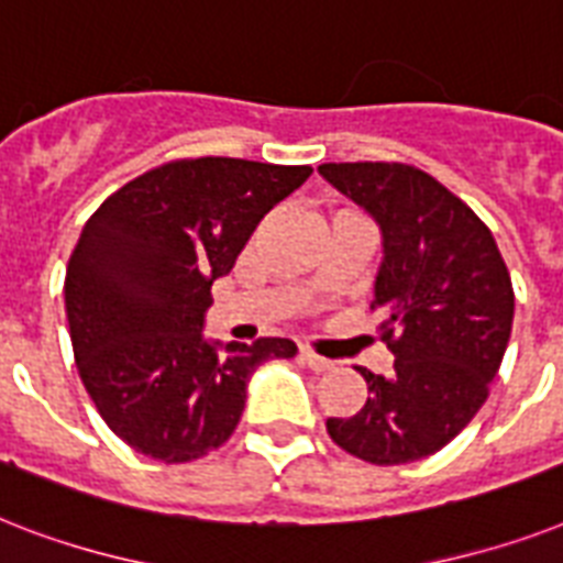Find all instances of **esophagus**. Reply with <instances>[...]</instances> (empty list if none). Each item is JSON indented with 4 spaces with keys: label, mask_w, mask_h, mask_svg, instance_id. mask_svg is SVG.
<instances>
[{
    "label": "esophagus",
    "mask_w": 563,
    "mask_h": 563,
    "mask_svg": "<svg viewBox=\"0 0 563 563\" xmlns=\"http://www.w3.org/2000/svg\"><path fill=\"white\" fill-rule=\"evenodd\" d=\"M300 361H303V364H309L314 373H323V369L335 367V361H329V358H323V355L312 353L309 346H303V350H300Z\"/></svg>",
    "instance_id": "34e87169"
}]
</instances>
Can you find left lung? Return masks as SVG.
Returning a JSON list of instances; mask_svg holds the SVG:
<instances>
[{"label":"left lung","instance_id":"left-lung-1","mask_svg":"<svg viewBox=\"0 0 563 563\" xmlns=\"http://www.w3.org/2000/svg\"><path fill=\"white\" fill-rule=\"evenodd\" d=\"M376 219L382 266L369 309H382L390 376L358 367L367 401L327 419L346 454L401 465L437 454L488 399L515 318V291L497 242L468 205L419 167L346 162L318 167Z\"/></svg>","mask_w":563,"mask_h":563}]
</instances>
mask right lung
Returning a JSON list of instances; mask_svg holds the SVG:
<instances>
[{
    "label": "right lung",
    "instance_id": "1",
    "mask_svg": "<svg viewBox=\"0 0 563 563\" xmlns=\"http://www.w3.org/2000/svg\"><path fill=\"white\" fill-rule=\"evenodd\" d=\"M309 164L181 158L132 178L86 222L66 268V314L86 390L115 437L162 463L228 442L251 373L297 353L289 338L202 335L210 286Z\"/></svg>",
    "mask_w": 563,
    "mask_h": 563
}]
</instances>
